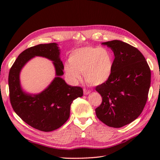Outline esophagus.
<instances>
[{
  "mask_svg": "<svg viewBox=\"0 0 160 160\" xmlns=\"http://www.w3.org/2000/svg\"><path fill=\"white\" fill-rule=\"evenodd\" d=\"M83 91H84V95H87V94H89L91 92L90 90L87 89H84Z\"/></svg>",
  "mask_w": 160,
  "mask_h": 160,
  "instance_id": "obj_1",
  "label": "esophagus"
}]
</instances>
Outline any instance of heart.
Instances as JSON below:
<instances>
[{
  "instance_id": "obj_1",
  "label": "heart",
  "mask_w": 160,
  "mask_h": 160,
  "mask_svg": "<svg viewBox=\"0 0 160 160\" xmlns=\"http://www.w3.org/2000/svg\"><path fill=\"white\" fill-rule=\"evenodd\" d=\"M69 64H65L67 77L73 82L81 79L84 74L87 82L99 85L109 79L113 67L111 53L104 47H84L73 50L69 56Z\"/></svg>"
}]
</instances>
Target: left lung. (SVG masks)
I'll list each match as a JSON object with an SVG mask.
<instances>
[{
	"instance_id": "1",
	"label": "left lung",
	"mask_w": 160,
	"mask_h": 160,
	"mask_svg": "<svg viewBox=\"0 0 160 160\" xmlns=\"http://www.w3.org/2000/svg\"><path fill=\"white\" fill-rule=\"evenodd\" d=\"M114 53L113 67L107 82L96 87L102 101L96 108L99 120L113 128L130 124L139 117L147 103L151 69L137 48L120 40L102 43Z\"/></svg>"
}]
</instances>
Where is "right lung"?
I'll list each match as a JSON object with an SVG mask.
<instances>
[{"label": "right lung", "instance_id": "1", "mask_svg": "<svg viewBox=\"0 0 160 160\" xmlns=\"http://www.w3.org/2000/svg\"><path fill=\"white\" fill-rule=\"evenodd\" d=\"M59 55L56 43L40 44L23 51L9 70V98L13 111L25 123L41 131H52L62 127L69 118L72 102L83 96L82 88L68 85L59 77L64 74ZM34 56L53 61L58 77L42 93L32 96L22 91L19 73L25 63Z\"/></svg>", "mask_w": 160, "mask_h": 160}]
</instances>
